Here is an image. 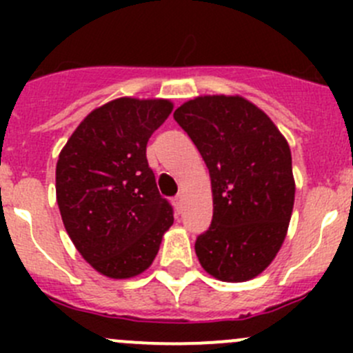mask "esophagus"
<instances>
[{
  "mask_svg": "<svg viewBox=\"0 0 353 353\" xmlns=\"http://www.w3.org/2000/svg\"><path fill=\"white\" fill-rule=\"evenodd\" d=\"M172 205H174V208H176L177 212H179V210L183 208V198H181V196L172 198Z\"/></svg>",
  "mask_w": 353,
  "mask_h": 353,
  "instance_id": "1",
  "label": "esophagus"
}]
</instances>
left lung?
Returning <instances> with one entry per match:
<instances>
[{"instance_id": "1", "label": "left lung", "mask_w": 353, "mask_h": 353, "mask_svg": "<svg viewBox=\"0 0 353 353\" xmlns=\"http://www.w3.org/2000/svg\"><path fill=\"white\" fill-rule=\"evenodd\" d=\"M174 119L210 170L213 219L194 251L222 282L258 276L285 241L295 183L287 140L273 121L239 95H203Z\"/></svg>"}]
</instances>
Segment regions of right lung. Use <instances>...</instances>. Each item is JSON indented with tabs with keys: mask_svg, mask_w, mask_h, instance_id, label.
I'll use <instances>...</instances> for the list:
<instances>
[{
	"mask_svg": "<svg viewBox=\"0 0 353 353\" xmlns=\"http://www.w3.org/2000/svg\"><path fill=\"white\" fill-rule=\"evenodd\" d=\"M170 112L165 99H116L92 110L59 154L56 199L65 229L109 279L145 272L174 222L147 160L148 138Z\"/></svg>",
	"mask_w": 353,
	"mask_h": 353,
	"instance_id": "1",
	"label": "right lung"
}]
</instances>
